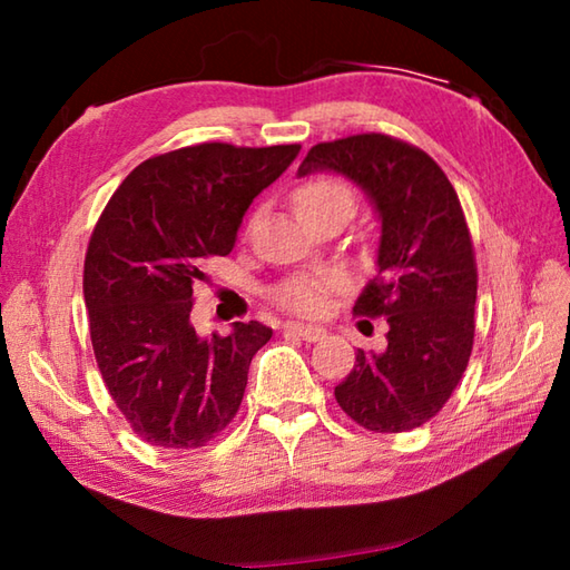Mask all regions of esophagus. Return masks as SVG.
<instances>
[{"mask_svg": "<svg viewBox=\"0 0 570 570\" xmlns=\"http://www.w3.org/2000/svg\"><path fill=\"white\" fill-rule=\"evenodd\" d=\"M284 333H286V335L304 337L306 343H316V341H323V337H325V328H318V325L296 323V321H288V323L284 325Z\"/></svg>", "mask_w": 570, "mask_h": 570, "instance_id": "34e87169", "label": "esophagus"}]
</instances>
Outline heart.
<instances>
[{
	"label": "heart",
	"mask_w": 570,
	"mask_h": 570,
	"mask_svg": "<svg viewBox=\"0 0 570 570\" xmlns=\"http://www.w3.org/2000/svg\"><path fill=\"white\" fill-rule=\"evenodd\" d=\"M335 203L353 208V193H350L341 178L313 176L304 180V184H298L294 190V208L301 217L328 208V205ZM343 286L345 282L341 274L313 272L288 278V282H284L274 292V301L286 311L301 313V316H318L328 306L331 294L341 292Z\"/></svg>",
	"instance_id": "b5f03b06"
}]
</instances>
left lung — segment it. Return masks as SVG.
Here are the masks:
<instances>
[{
    "mask_svg": "<svg viewBox=\"0 0 570 570\" xmlns=\"http://www.w3.org/2000/svg\"><path fill=\"white\" fill-rule=\"evenodd\" d=\"M311 171L355 180L382 220L380 272L353 311L386 318V347L357 350L337 404L374 433L423 426L451 399L475 341L478 266L458 193L426 151L377 131L316 144L298 166Z\"/></svg>",
    "mask_w": 570,
    "mask_h": 570,
    "instance_id": "left-lung-1",
    "label": "left lung"
}]
</instances>
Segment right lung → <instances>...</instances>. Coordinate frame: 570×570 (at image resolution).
Listing matches in <instances>:
<instances>
[{"instance_id":"obj_1","label":"right lung","mask_w":570,"mask_h":570,"mask_svg":"<svg viewBox=\"0 0 570 570\" xmlns=\"http://www.w3.org/2000/svg\"><path fill=\"white\" fill-rule=\"evenodd\" d=\"M301 144L205 141L141 161L105 205L85 254L90 341L112 402L139 439L190 451L235 419L254 353L249 321L200 337L190 323L203 264L233 252L242 215Z\"/></svg>"}]
</instances>
